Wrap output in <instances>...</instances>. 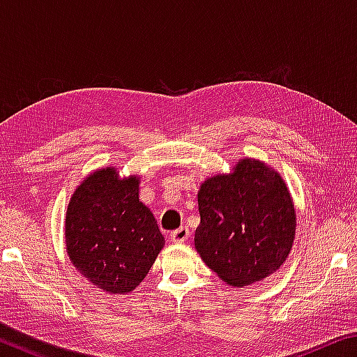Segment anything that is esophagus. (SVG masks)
I'll return each mask as SVG.
<instances>
[{"instance_id": "34e87169", "label": "esophagus", "mask_w": 357, "mask_h": 357, "mask_svg": "<svg viewBox=\"0 0 357 357\" xmlns=\"http://www.w3.org/2000/svg\"><path fill=\"white\" fill-rule=\"evenodd\" d=\"M189 236H190V231H189V228H185V227H181L179 229H176V231H173L172 233V241L173 243H176V244H183V243H185L187 239H189Z\"/></svg>"}]
</instances>
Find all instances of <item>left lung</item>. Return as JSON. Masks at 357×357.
<instances>
[{
  "label": "left lung",
  "mask_w": 357,
  "mask_h": 357,
  "mask_svg": "<svg viewBox=\"0 0 357 357\" xmlns=\"http://www.w3.org/2000/svg\"><path fill=\"white\" fill-rule=\"evenodd\" d=\"M195 249L229 287L264 280L285 263L296 236V208L280 173L244 157L206 178L197 195Z\"/></svg>",
  "instance_id": "obj_1"
}]
</instances>
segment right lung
<instances>
[{
    "mask_svg": "<svg viewBox=\"0 0 357 357\" xmlns=\"http://www.w3.org/2000/svg\"><path fill=\"white\" fill-rule=\"evenodd\" d=\"M140 176L114 167L89 173L66 211V252L74 268L110 294L135 289L164 249L154 214L140 202Z\"/></svg>",
    "mask_w": 357,
    "mask_h": 357,
    "instance_id": "1",
    "label": "right lung"
}]
</instances>
